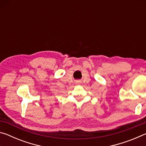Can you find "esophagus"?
<instances>
[{"label":"esophagus","mask_w":146,"mask_h":146,"mask_svg":"<svg viewBox=\"0 0 146 146\" xmlns=\"http://www.w3.org/2000/svg\"><path fill=\"white\" fill-rule=\"evenodd\" d=\"M79 82H80V81H76V83H77V84H78Z\"/></svg>","instance_id":"1"}]
</instances>
